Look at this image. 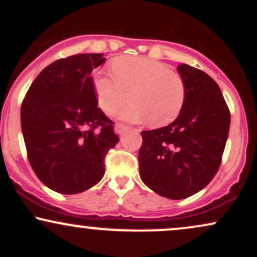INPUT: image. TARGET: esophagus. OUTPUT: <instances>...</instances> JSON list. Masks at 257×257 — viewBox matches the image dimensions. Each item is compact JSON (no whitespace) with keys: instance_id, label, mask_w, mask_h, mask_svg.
Returning <instances> with one entry per match:
<instances>
[{"instance_id":"esophagus-1","label":"esophagus","mask_w":257,"mask_h":257,"mask_svg":"<svg viewBox=\"0 0 257 257\" xmlns=\"http://www.w3.org/2000/svg\"><path fill=\"white\" fill-rule=\"evenodd\" d=\"M129 129L131 128H129L128 125L123 124V123H117V124L114 125V132H116L118 135H124Z\"/></svg>"}]
</instances>
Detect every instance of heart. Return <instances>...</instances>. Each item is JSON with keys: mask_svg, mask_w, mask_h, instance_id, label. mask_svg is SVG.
<instances>
[{"mask_svg": "<svg viewBox=\"0 0 257 257\" xmlns=\"http://www.w3.org/2000/svg\"><path fill=\"white\" fill-rule=\"evenodd\" d=\"M112 72L98 70L91 83L96 102L110 114L126 98L132 102L116 112L120 119L167 125L178 118L184 108L187 87L178 71L167 64L146 57H122L112 63Z\"/></svg>", "mask_w": 257, "mask_h": 257, "instance_id": "obj_1", "label": "heart"}]
</instances>
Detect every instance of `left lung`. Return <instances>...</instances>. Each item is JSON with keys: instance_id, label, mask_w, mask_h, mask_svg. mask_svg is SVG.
<instances>
[{"instance_id": "left-lung-1", "label": "left lung", "mask_w": 257, "mask_h": 257, "mask_svg": "<svg viewBox=\"0 0 257 257\" xmlns=\"http://www.w3.org/2000/svg\"><path fill=\"white\" fill-rule=\"evenodd\" d=\"M187 87L184 108L163 128L141 132L139 172L147 187L169 199L199 192L219 170L231 113L216 82L187 64L178 65Z\"/></svg>"}]
</instances>
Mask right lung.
<instances>
[{
    "instance_id": "1",
    "label": "right lung",
    "mask_w": 257,
    "mask_h": 257,
    "mask_svg": "<svg viewBox=\"0 0 257 257\" xmlns=\"http://www.w3.org/2000/svg\"><path fill=\"white\" fill-rule=\"evenodd\" d=\"M77 54L43 69L20 111L32 170L55 192L75 194L93 187L105 173L106 153L119 141L113 122L98 107L91 71L106 59Z\"/></svg>"
}]
</instances>
